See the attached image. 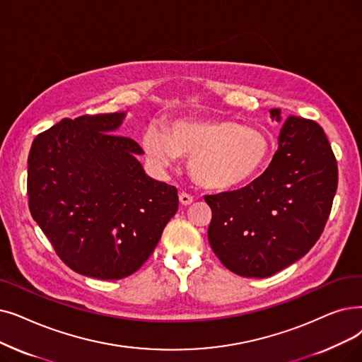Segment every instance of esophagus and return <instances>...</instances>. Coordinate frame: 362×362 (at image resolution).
Returning <instances> with one entry per match:
<instances>
[{"label": "esophagus", "instance_id": "1", "mask_svg": "<svg viewBox=\"0 0 362 362\" xmlns=\"http://www.w3.org/2000/svg\"><path fill=\"white\" fill-rule=\"evenodd\" d=\"M179 199H180V204H183V206H189V204L194 202V197L189 195V194H186V192H182L179 195Z\"/></svg>", "mask_w": 362, "mask_h": 362}]
</instances>
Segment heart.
I'll return each mask as SVG.
<instances>
[{
    "instance_id": "b5f03b06",
    "label": "heart",
    "mask_w": 362,
    "mask_h": 362,
    "mask_svg": "<svg viewBox=\"0 0 362 362\" xmlns=\"http://www.w3.org/2000/svg\"><path fill=\"white\" fill-rule=\"evenodd\" d=\"M144 148L158 168L176 167L180 156H191L194 180L206 189L228 191L256 176L269 153L263 133L230 119L182 118L168 132L151 125Z\"/></svg>"
}]
</instances>
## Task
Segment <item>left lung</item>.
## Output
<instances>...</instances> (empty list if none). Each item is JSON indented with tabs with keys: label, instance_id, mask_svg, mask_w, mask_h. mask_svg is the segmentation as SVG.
I'll use <instances>...</instances> for the list:
<instances>
[{
	"label": "left lung",
	"instance_id": "left-lung-1",
	"mask_svg": "<svg viewBox=\"0 0 362 362\" xmlns=\"http://www.w3.org/2000/svg\"><path fill=\"white\" fill-rule=\"evenodd\" d=\"M281 119L279 109H271ZM337 189V161L320 124L288 117L262 176L237 191L206 195L209 243L229 271L266 278L320 240Z\"/></svg>",
	"mask_w": 362,
	"mask_h": 362
}]
</instances>
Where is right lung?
I'll return each instance as SVG.
<instances>
[{"instance_id":"add662e5","label":"right lung","mask_w":362,"mask_h":362,"mask_svg":"<svg viewBox=\"0 0 362 362\" xmlns=\"http://www.w3.org/2000/svg\"><path fill=\"white\" fill-rule=\"evenodd\" d=\"M124 117L62 119L28 156L30 214L62 262L90 278L134 274L179 209L176 187L146 176L139 144L114 134Z\"/></svg>"}]
</instances>
